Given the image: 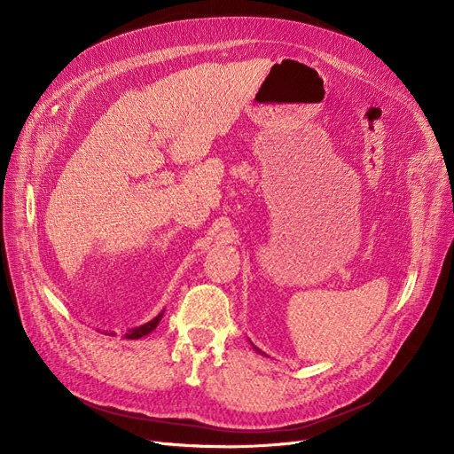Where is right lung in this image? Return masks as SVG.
I'll return each instance as SVG.
<instances>
[{"instance_id": "right-lung-1", "label": "right lung", "mask_w": 454, "mask_h": 454, "mask_svg": "<svg viewBox=\"0 0 454 454\" xmlns=\"http://www.w3.org/2000/svg\"><path fill=\"white\" fill-rule=\"evenodd\" d=\"M161 317H163V313H160L158 317H154V318H153L151 322H147V324H143V325L134 327V329H129V331L125 333V337H127V339H139V337L149 335V333L158 325V322L161 320Z\"/></svg>"}]
</instances>
